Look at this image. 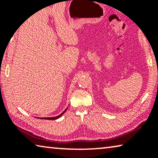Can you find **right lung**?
Segmentation results:
<instances>
[{
  "label": "right lung",
  "mask_w": 158,
  "mask_h": 158,
  "mask_svg": "<svg viewBox=\"0 0 158 158\" xmlns=\"http://www.w3.org/2000/svg\"><path fill=\"white\" fill-rule=\"evenodd\" d=\"M66 110H67V108H66V110H64V112H62L61 114L58 115V116H56V117H39V119H48V120H54V119H59V117H61L62 116V115H63V114H64V112H65ZM38 118H39V117H38Z\"/></svg>",
  "instance_id": "1"
}]
</instances>
